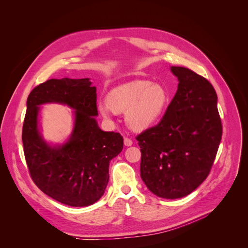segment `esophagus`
Masks as SVG:
<instances>
[{"instance_id": "1", "label": "esophagus", "mask_w": 248, "mask_h": 248, "mask_svg": "<svg viewBox=\"0 0 248 248\" xmlns=\"http://www.w3.org/2000/svg\"><path fill=\"white\" fill-rule=\"evenodd\" d=\"M124 145H125L126 147L131 146V145H132V140H131L130 139H128V138H124Z\"/></svg>"}]
</instances>
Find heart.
<instances>
[{"instance_id":"1","label":"heart","mask_w":248,"mask_h":248,"mask_svg":"<svg viewBox=\"0 0 248 248\" xmlns=\"http://www.w3.org/2000/svg\"><path fill=\"white\" fill-rule=\"evenodd\" d=\"M169 94L149 80H132L111 89L107 101L97 102L99 114L110 120L115 112L125 111V121L131 129L141 131L154 125L166 110Z\"/></svg>"}]
</instances>
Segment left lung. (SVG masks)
Segmentation results:
<instances>
[{
	"label": "left lung",
	"instance_id": "1",
	"mask_svg": "<svg viewBox=\"0 0 248 248\" xmlns=\"http://www.w3.org/2000/svg\"><path fill=\"white\" fill-rule=\"evenodd\" d=\"M178 90L161 121L137 137L140 177L163 199L188 196L205 181L218 150L222 126L210 82L185 67L171 66Z\"/></svg>",
	"mask_w": 248,
	"mask_h": 248
}]
</instances>
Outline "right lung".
I'll return each mask as SVG.
<instances>
[{
  "instance_id": "add662e5",
  "label": "right lung",
  "mask_w": 248,
  "mask_h": 248,
  "mask_svg": "<svg viewBox=\"0 0 248 248\" xmlns=\"http://www.w3.org/2000/svg\"><path fill=\"white\" fill-rule=\"evenodd\" d=\"M96 88L90 78H51L35 87L27 100L22 144L30 175L38 188L51 199L71 207L94 204L108 183L109 161L123 149V138L102 131ZM60 103L75 110L70 139L62 145H50L39 131L40 106Z\"/></svg>"
}]
</instances>
